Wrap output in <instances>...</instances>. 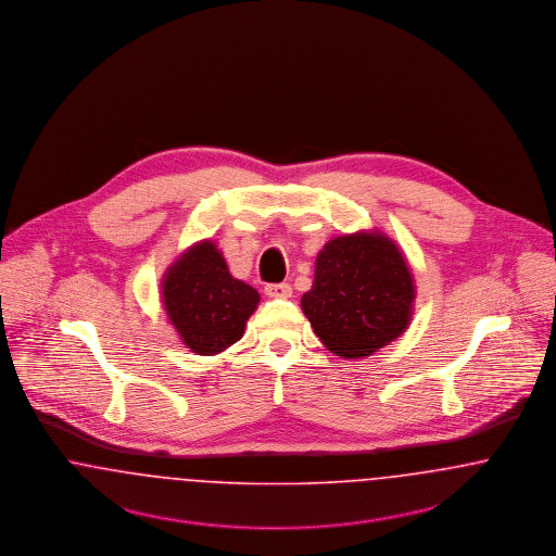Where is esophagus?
<instances>
[{
  "label": "esophagus",
  "instance_id": "1",
  "mask_svg": "<svg viewBox=\"0 0 556 556\" xmlns=\"http://www.w3.org/2000/svg\"><path fill=\"white\" fill-rule=\"evenodd\" d=\"M267 296L271 299H289L292 294L289 282H280V285H267L266 287Z\"/></svg>",
  "mask_w": 556,
  "mask_h": 556
}]
</instances>
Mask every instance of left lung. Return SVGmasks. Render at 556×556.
<instances>
[{
	"label": "left lung",
	"instance_id": "8db88e82",
	"mask_svg": "<svg viewBox=\"0 0 556 556\" xmlns=\"http://www.w3.org/2000/svg\"><path fill=\"white\" fill-rule=\"evenodd\" d=\"M413 301L415 285L403 251L380 230H362L324 244L314 287L301 307L328 351L359 359L409 328Z\"/></svg>",
	"mask_w": 556,
	"mask_h": 556
}]
</instances>
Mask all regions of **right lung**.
Returning a JSON list of instances; mask_svg holds the SVG:
<instances>
[{
	"label": "right lung",
	"instance_id": "1",
	"mask_svg": "<svg viewBox=\"0 0 556 556\" xmlns=\"http://www.w3.org/2000/svg\"><path fill=\"white\" fill-rule=\"evenodd\" d=\"M164 309L180 340L197 355H217L242 339L260 292L232 278L216 242L187 249L162 280Z\"/></svg>",
	"mask_w": 556,
	"mask_h": 556
}]
</instances>
